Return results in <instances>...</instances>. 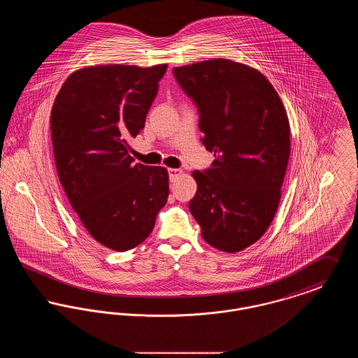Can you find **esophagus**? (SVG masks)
Returning <instances> with one entry per match:
<instances>
[{
	"instance_id": "esophagus-1",
	"label": "esophagus",
	"mask_w": 358,
	"mask_h": 358,
	"mask_svg": "<svg viewBox=\"0 0 358 358\" xmlns=\"http://www.w3.org/2000/svg\"><path fill=\"white\" fill-rule=\"evenodd\" d=\"M168 171H169V177H171V181H174L177 177H180L182 174V169H176V168H171Z\"/></svg>"
}]
</instances>
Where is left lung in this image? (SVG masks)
Returning <instances> with one entry per match:
<instances>
[{"mask_svg": "<svg viewBox=\"0 0 358 358\" xmlns=\"http://www.w3.org/2000/svg\"><path fill=\"white\" fill-rule=\"evenodd\" d=\"M173 73L197 104L203 143L216 155L212 168L192 173L197 192L189 210L209 245L243 251L264 235L279 206L291 150L286 108L247 64L213 59Z\"/></svg>", "mask_w": 358, "mask_h": 358, "instance_id": "obj_1", "label": "left lung"}]
</instances>
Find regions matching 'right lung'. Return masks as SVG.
I'll return each instance as SVG.
<instances>
[{
	"label": "right lung",
	"instance_id": "right-lung-1",
	"mask_svg": "<svg viewBox=\"0 0 358 358\" xmlns=\"http://www.w3.org/2000/svg\"><path fill=\"white\" fill-rule=\"evenodd\" d=\"M166 69H76L52 107L55 164L69 204L92 238L118 252L146 240L168 201V171L134 164L127 142L145 127Z\"/></svg>",
	"mask_w": 358,
	"mask_h": 358
}]
</instances>
